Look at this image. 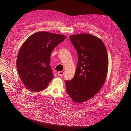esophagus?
<instances>
[{
	"label": "esophagus",
	"instance_id": "34e87169",
	"mask_svg": "<svg viewBox=\"0 0 131 131\" xmlns=\"http://www.w3.org/2000/svg\"><path fill=\"white\" fill-rule=\"evenodd\" d=\"M58 75L60 76H62L64 74V72L63 71H59L58 72Z\"/></svg>",
	"mask_w": 131,
	"mask_h": 131
}]
</instances>
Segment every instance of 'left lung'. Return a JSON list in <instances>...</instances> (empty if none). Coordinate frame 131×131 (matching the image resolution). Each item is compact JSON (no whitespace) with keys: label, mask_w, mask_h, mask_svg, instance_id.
<instances>
[{"label":"left lung","mask_w":131,"mask_h":131,"mask_svg":"<svg viewBox=\"0 0 131 131\" xmlns=\"http://www.w3.org/2000/svg\"><path fill=\"white\" fill-rule=\"evenodd\" d=\"M78 54V63L73 78L66 80L68 94L81 103L94 96L103 86L107 75L108 58L106 48L98 37L88 34L70 36Z\"/></svg>","instance_id":"8db88e82"}]
</instances>
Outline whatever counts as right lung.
I'll list each match as a JSON object with an SVG mask.
<instances>
[{
	"mask_svg": "<svg viewBox=\"0 0 131 131\" xmlns=\"http://www.w3.org/2000/svg\"><path fill=\"white\" fill-rule=\"evenodd\" d=\"M66 36L47 32H36L26 40L18 52L16 67L22 82L28 90H45L53 78L50 56L54 48Z\"/></svg>",
	"mask_w": 131,
	"mask_h": 131,
	"instance_id": "obj_1",
	"label": "right lung"
}]
</instances>
